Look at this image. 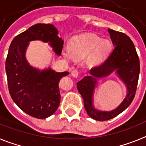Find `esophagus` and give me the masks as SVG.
I'll return each instance as SVG.
<instances>
[{
    "mask_svg": "<svg viewBox=\"0 0 146 146\" xmlns=\"http://www.w3.org/2000/svg\"><path fill=\"white\" fill-rule=\"evenodd\" d=\"M71 75L73 77H77L78 75H79V72L77 70V69H74V70H72V72H71Z\"/></svg>",
    "mask_w": 146,
    "mask_h": 146,
    "instance_id": "obj_1",
    "label": "esophagus"
}]
</instances>
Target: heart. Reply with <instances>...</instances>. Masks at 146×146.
<instances>
[{
    "mask_svg": "<svg viewBox=\"0 0 146 146\" xmlns=\"http://www.w3.org/2000/svg\"><path fill=\"white\" fill-rule=\"evenodd\" d=\"M111 50L112 44L109 40H102L94 35H86L74 39L70 45V51L65 50L64 55L67 59H72V55L77 59H82L90 55L89 64L96 65L102 61Z\"/></svg>",
    "mask_w": 146,
    "mask_h": 146,
    "instance_id": "obj_1",
    "label": "heart"
}]
</instances>
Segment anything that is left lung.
<instances>
[{
	"label": "left lung",
	"instance_id": "left-lung-1",
	"mask_svg": "<svg viewBox=\"0 0 146 146\" xmlns=\"http://www.w3.org/2000/svg\"><path fill=\"white\" fill-rule=\"evenodd\" d=\"M114 49L101 65L91 69V76H86L77 83L87 114L91 118L103 121L112 119L124 111L133 100L136 93L139 74L140 60L133 42L125 33L108 29ZM114 70L126 85L127 94L120 105L111 111H101L95 109L92 104L94 89L99 78L111 74Z\"/></svg>",
	"mask_w": 146,
	"mask_h": 146
}]
</instances>
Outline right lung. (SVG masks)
Wrapping results in <instances>:
<instances>
[{
    "label": "right lung",
    "instance_id": "add662e5",
    "mask_svg": "<svg viewBox=\"0 0 146 146\" xmlns=\"http://www.w3.org/2000/svg\"><path fill=\"white\" fill-rule=\"evenodd\" d=\"M51 24L38 23L20 33L12 40L6 60L8 87L11 99L23 112L44 119L52 115L58 108L60 94L58 83L69 72H56L31 66L25 58L29 42L40 40L48 42L58 55H61L64 40Z\"/></svg>",
    "mask_w": 146,
    "mask_h": 146
}]
</instances>
